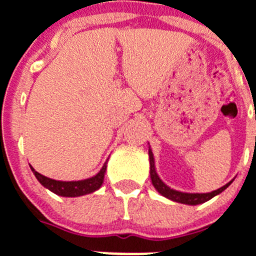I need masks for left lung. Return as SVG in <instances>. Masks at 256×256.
Returning <instances> with one entry per match:
<instances>
[{
  "label": "left lung",
  "instance_id": "1",
  "mask_svg": "<svg viewBox=\"0 0 256 256\" xmlns=\"http://www.w3.org/2000/svg\"><path fill=\"white\" fill-rule=\"evenodd\" d=\"M148 156H150V175H151V180H152L154 186L156 188V190L160 194H163L164 197H167L170 200L176 201V202L180 204H186V205H198V204H202L205 201L210 200L214 196H217L218 193H221L222 190H225L228 186L232 184V182L226 186H221L217 190H213L210 193H182L175 190V189H171L170 186H167L162 182L159 176H158L156 171H155V164H154V155L152 151L148 148Z\"/></svg>",
  "mask_w": 256,
  "mask_h": 256
}]
</instances>
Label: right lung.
I'll list each match as a JSON object with an SVG mask.
<instances>
[{
  "mask_svg": "<svg viewBox=\"0 0 256 256\" xmlns=\"http://www.w3.org/2000/svg\"><path fill=\"white\" fill-rule=\"evenodd\" d=\"M31 170H32L35 178H38L42 186L48 188L51 192L64 197H78L94 192L101 186L105 171H106V163L104 164V167L101 168V171L97 175L90 178H86V180H81V182H58V180L40 175L32 167H31Z\"/></svg>",
  "mask_w": 256,
  "mask_h": 256,
  "instance_id": "right-lung-1",
  "label": "right lung"
}]
</instances>
